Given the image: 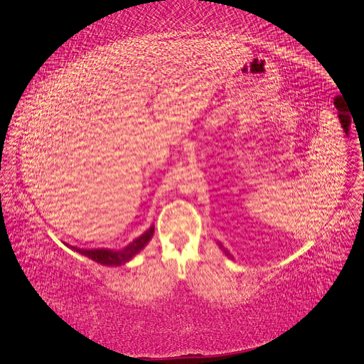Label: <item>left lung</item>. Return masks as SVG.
Returning <instances> with one entry per match:
<instances>
[{"label": "left lung", "instance_id": "obj_1", "mask_svg": "<svg viewBox=\"0 0 364 364\" xmlns=\"http://www.w3.org/2000/svg\"><path fill=\"white\" fill-rule=\"evenodd\" d=\"M339 117H341V119H343V120H348V119H349V116H348V114H345V113H343V114H339ZM343 127H345V126H343ZM218 245L223 248V245H221V244H218ZM223 250H224V248H223ZM224 252H225L228 257H231L228 251H225V250H224Z\"/></svg>", "mask_w": 364, "mask_h": 364}]
</instances>
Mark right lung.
I'll use <instances>...</instances> for the list:
<instances>
[{"label": "right lung", "mask_w": 364, "mask_h": 364, "mask_svg": "<svg viewBox=\"0 0 364 364\" xmlns=\"http://www.w3.org/2000/svg\"><path fill=\"white\" fill-rule=\"evenodd\" d=\"M154 234V227L151 225L144 234H141L139 238H136L133 242H130L127 247H124L120 251H113V250H107V248H97V250H82L77 247H72L73 251L93 259L97 264L102 265H123L127 261H130L136 254H139L146 245L147 242L151 240Z\"/></svg>", "instance_id": "right-lung-1"}]
</instances>
